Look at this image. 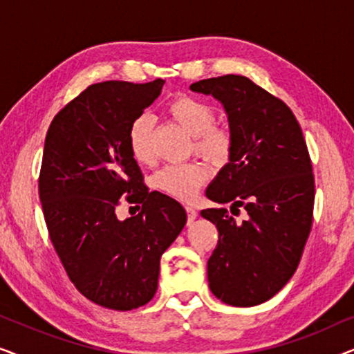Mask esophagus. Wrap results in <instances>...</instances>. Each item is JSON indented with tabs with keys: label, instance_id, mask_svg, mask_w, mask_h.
<instances>
[{
	"label": "esophagus",
	"instance_id": "obj_1",
	"mask_svg": "<svg viewBox=\"0 0 354 354\" xmlns=\"http://www.w3.org/2000/svg\"><path fill=\"white\" fill-rule=\"evenodd\" d=\"M185 209H187V212H188V224H192V222L196 219L198 212H196L195 207H192V206H185Z\"/></svg>",
	"mask_w": 354,
	"mask_h": 354
}]
</instances>
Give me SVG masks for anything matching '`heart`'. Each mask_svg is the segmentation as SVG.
<instances>
[{
    "label": "heart",
    "mask_w": 354,
    "mask_h": 354,
    "mask_svg": "<svg viewBox=\"0 0 354 354\" xmlns=\"http://www.w3.org/2000/svg\"><path fill=\"white\" fill-rule=\"evenodd\" d=\"M167 113L195 137V149L209 161L225 162L232 149L229 130L217 127L216 114L209 106L192 96H178L167 104ZM129 148L135 161L149 164L154 159L153 119L142 114L130 124ZM209 171L203 162L167 164L153 177V187L177 200L190 201L196 198Z\"/></svg>",
    "instance_id": "obj_1"
}]
</instances>
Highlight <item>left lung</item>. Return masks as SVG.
<instances>
[{
    "instance_id": "1",
    "label": "left lung",
    "mask_w": 354,
    "mask_h": 354,
    "mask_svg": "<svg viewBox=\"0 0 354 354\" xmlns=\"http://www.w3.org/2000/svg\"><path fill=\"white\" fill-rule=\"evenodd\" d=\"M192 91L219 101L232 137L229 162L206 188L214 203L245 207L236 223L225 207L203 209L219 232L207 282L221 301L250 308L268 301L292 279L313 225L314 176L292 109L241 75L195 82Z\"/></svg>"
}]
</instances>
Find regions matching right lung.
<instances>
[{
  "mask_svg": "<svg viewBox=\"0 0 354 354\" xmlns=\"http://www.w3.org/2000/svg\"><path fill=\"white\" fill-rule=\"evenodd\" d=\"M162 85H90L56 114L43 149L38 192L53 246L77 290L115 311L154 297L161 256L187 224L180 203L148 192L129 148L130 124ZM125 194L142 211L120 221L115 207Z\"/></svg>",
  "mask_w": 354,
  "mask_h": 354,
  "instance_id": "add662e5",
  "label": "right lung"
}]
</instances>
